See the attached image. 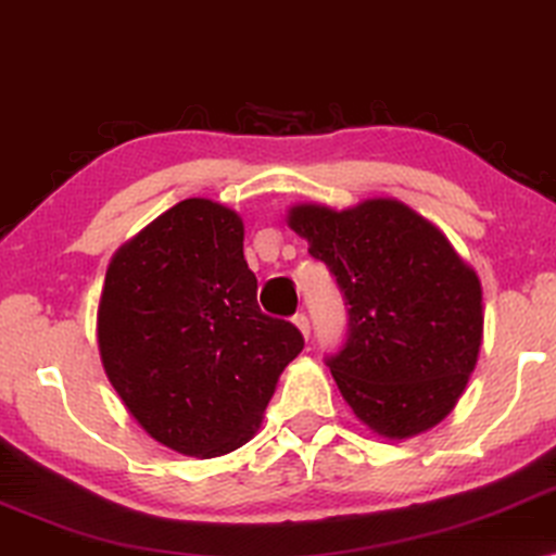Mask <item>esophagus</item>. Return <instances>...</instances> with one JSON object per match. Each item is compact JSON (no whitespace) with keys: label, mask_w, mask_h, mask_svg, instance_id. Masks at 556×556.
Returning <instances> with one entry per match:
<instances>
[{"label":"esophagus","mask_w":556,"mask_h":556,"mask_svg":"<svg viewBox=\"0 0 556 556\" xmlns=\"http://www.w3.org/2000/svg\"><path fill=\"white\" fill-rule=\"evenodd\" d=\"M293 324L299 326V331L303 333V337L308 339V333H311V324H308V316L306 314H295L293 316Z\"/></svg>","instance_id":"obj_1"}]
</instances>
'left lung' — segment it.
<instances>
[{
    "mask_svg": "<svg viewBox=\"0 0 556 556\" xmlns=\"http://www.w3.org/2000/svg\"><path fill=\"white\" fill-rule=\"evenodd\" d=\"M288 225L337 278L346 341L326 356L341 397L377 435L430 430L455 407L483 339V291L435 225L397 200L295 204Z\"/></svg>",
    "mask_w": 556,
    "mask_h": 556,
    "instance_id": "left-lung-1",
    "label": "left lung"
}]
</instances>
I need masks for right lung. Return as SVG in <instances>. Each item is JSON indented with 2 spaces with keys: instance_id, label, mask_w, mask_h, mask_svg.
<instances>
[{
  "instance_id": "1",
  "label": "right lung",
  "mask_w": 556,
  "mask_h": 556,
  "mask_svg": "<svg viewBox=\"0 0 556 556\" xmlns=\"http://www.w3.org/2000/svg\"><path fill=\"white\" fill-rule=\"evenodd\" d=\"M242 219L185 200L118 248L98 306L103 369L136 422L172 451L215 458L261 428L280 371L303 349L257 306Z\"/></svg>"
}]
</instances>
